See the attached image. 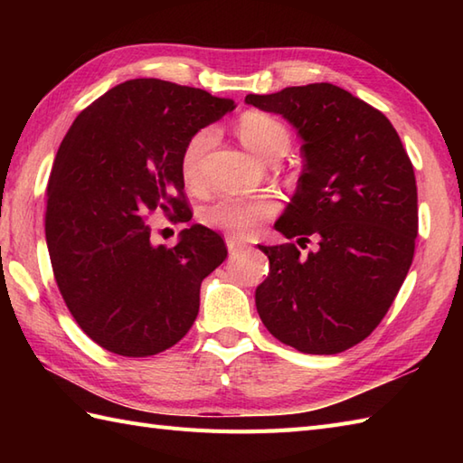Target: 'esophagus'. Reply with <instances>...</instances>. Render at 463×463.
<instances>
[{"mask_svg": "<svg viewBox=\"0 0 463 463\" xmlns=\"http://www.w3.org/2000/svg\"><path fill=\"white\" fill-rule=\"evenodd\" d=\"M226 247H229L231 252H242V250L250 249L249 242H244V241H241L237 237H226Z\"/></svg>", "mask_w": 463, "mask_h": 463, "instance_id": "esophagus-1", "label": "esophagus"}]
</instances>
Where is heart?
<instances>
[{
  "mask_svg": "<svg viewBox=\"0 0 463 463\" xmlns=\"http://www.w3.org/2000/svg\"><path fill=\"white\" fill-rule=\"evenodd\" d=\"M239 137L249 149L269 161L279 146H288V131L279 119L259 111L244 113L239 119ZM214 139L213 129L194 133L184 145L181 155V175L186 184H199L203 159ZM277 213V201L270 194L252 196H222L204 211V221L213 229L232 234V237H252L262 222L272 219Z\"/></svg>",
  "mask_w": 463,
  "mask_h": 463,
  "instance_id": "heart-1",
  "label": "heart"
}]
</instances>
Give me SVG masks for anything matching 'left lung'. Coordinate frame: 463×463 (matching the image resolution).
Segmentation results:
<instances>
[{
	"label": "left lung",
	"instance_id": "obj_1",
	"mask_svg": "<svg viewBox=\"0 0 463 463\" xmlns=\"http://www.w3.org/2000/svg\"><path fill=\"white\" fill-rule=\"evenodd\" d=\"M302 139L297 193L274 229L318 241L260 247L270 272L254 294L264 326L304 354L356 346L386 317L414 259V166L386 115L332 83L247 95Z\"/></svg>",
	"mask_w": 463,
	"mask_h": 463
}]
</instances>
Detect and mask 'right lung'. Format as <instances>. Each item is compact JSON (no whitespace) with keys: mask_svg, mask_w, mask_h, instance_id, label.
Segmentation results:
<instances>
[{"mask_svg":"<svg viewBox=\"0 0 463 463\" xmlns=\"http://www.w3.org/2000/svg\"><path fill=\"white\" fill-rule=\"evenodd\" d=\"M232 99L161 80H131L83 109L47 184L45 239L59 292L101 348L145 358L175 346L199 314L204 277L226 259L203 224L173 249L151 242L146 216L191 221L181 155Z\"/></svg>","mask_w":463,"mask_h":463,"instance_id":"right-lung-1","label":"right lung"}]
</instances>
